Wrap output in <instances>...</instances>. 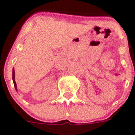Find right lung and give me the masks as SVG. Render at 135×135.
I'll return each instance as SVG.
<instances>
[{
  "label": "right lung",
  "mask_w": 135,
  "mask_h": 135,
  "mask_svg": "<svg viewBox=\"0 0 135 135\" xmlns=\"http://www.w3.org/2000/svg\"><path fill=\"white\" fill-rule=\"evenodd\" d=\"M15 69H14V68L12 69V81H13V83H14V86H15V89H16V90H17V86H16V82H15Z\"/></svg>",
  "instance_id": "right-lung-1"
}]
</instances>
